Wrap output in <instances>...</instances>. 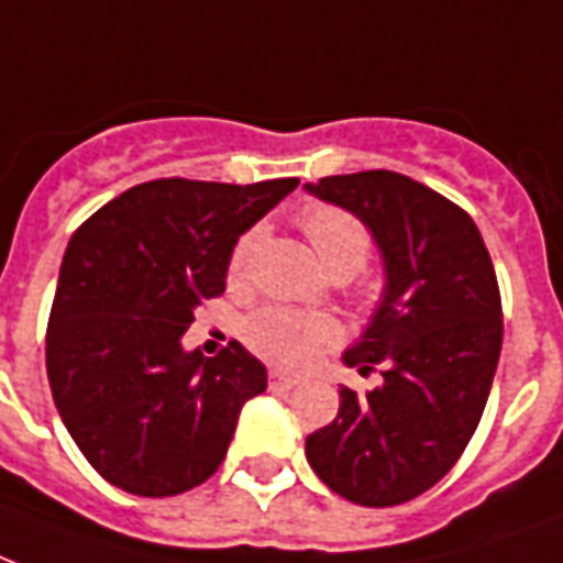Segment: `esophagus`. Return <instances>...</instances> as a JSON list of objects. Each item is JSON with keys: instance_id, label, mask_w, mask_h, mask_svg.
Masks as SVG:
<instances>
[{"instance_id": "1", "label": "esophagus", "mask_w": 563, "mask_h": 563, "mask_svg": "<svg viewBox=\"0 0 563 563\" xmlns=\"http://www.w3.org/2000/svg\"><path fill=\"white\" fill-rule=\"evenodd\" d=\"M268 384H272L274 389H295L300 380L295 375H286V372H280V368H272V372H268Z\"/></svg>"}]
</instances>
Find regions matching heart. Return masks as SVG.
<instances>
[{"instance_id":"heart-1","label":"heart","mask_w":563,"mask_h":563,"mask_svg":"<svg viewBox=\"0 0 563 563\" xmlns=\"http://www.w3.org/2000/svg\"><path fill=\"white\" fill-rule=\"evenodd\" d=\"M300 227L319 253L321 265L330 277L351 280L366 265L372 242L357 218L336 206H310L300 212ZM260 242V230H251L235 244L230 277L242 283L251 265V256ZM244 339L256 354L274 360L280 366H307L321 351H328L342 339V324L330 312L291 310V307H268L247 319Z\"/></svg>"}]
</instances>
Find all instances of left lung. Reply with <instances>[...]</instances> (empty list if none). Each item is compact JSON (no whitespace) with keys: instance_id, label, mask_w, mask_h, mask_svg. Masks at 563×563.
<instances>
[{"instance_id":"obj_1","label":"left lung","mask_w":563,"mask_h":563,"mask_svg":"<svg viewBox=\"0 0 563 563\" xmlns=\"http://www.w3.org/2000/svg\"><path fill=\"white\" fill-rule=\"evenodd\" d=\"M303 191L366 227L384 289L342 363L380 384H339L336 419L307 437V461L330 490L389 508L434 487L482 422L501 351L490 253L461 206L393 170L307 183Z\"/></svg>"}]
</instances>
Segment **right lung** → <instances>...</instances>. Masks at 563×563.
Returning <instances> with one entry per match:
<instances>
[{
    "instance_id": "add662e5",
    "label": "right lung",
    "mask_w": 563,
    "mask_h": 563,
    "mask_svg": "<svg viewBox=\"0 0 563 563\" xmlns=\"http://www.w3.org/2000/svg\"><path fill=\"white\" fill-rule=\"evenodd\" d=\"M295 186L153 179L73 233L46 328V375L73 443L120 490L158 499L203 484L244 401L265 393L268 372L244 345L206 360L183 336L197 307L224 291L239 235Z\"/></svg>"
}]
</instances>
